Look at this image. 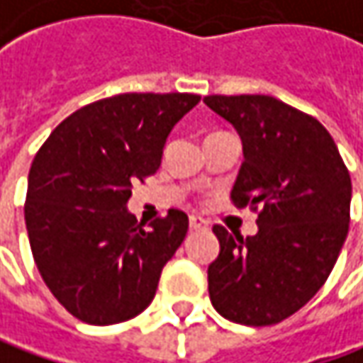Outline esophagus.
<instances>
[{"instance_id":"34e87169","label":"esophagus","mask_w":363,"mask_h":363,"mask_svg":"<svg viewBox=\"0 0 363 363\" xmlns=\"http://www.w3.org/2000/svg\"><path fill=\"white\" fill-rule=\"evenodd\" d=\"M189 225H191V229H207L209 223L203 217H199V215H191L189 217Z\"/></svg>"}]
</instances>
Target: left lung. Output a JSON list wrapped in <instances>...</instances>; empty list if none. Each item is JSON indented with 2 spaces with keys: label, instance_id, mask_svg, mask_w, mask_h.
Here are the masks:
<instances>
[{
  "label": "left lung",
  "instance_id": "obj_1",
  "mask_svg": "<svg viewBox=\"0 0 363 363\" xmlns=\"http://www.w3.org/2000/svg\"><path fill=\"white\" fill-rule=\"evenodd\" d=\"M203 101L242 138L233 203L260 207L256 235L213 228L221 247L207 270L213 307L233 323H280L317 294L337 262L350 229V172L323 125L286 103L270 95Z\"/></svg>",
  "mask_w": 363,
  "mask_h": 363
}]
</instances>
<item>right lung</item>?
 <instances>
[{"mask_svg":"<svg viewBox=\"0 0 363 363\" xmlns=\"http://www.w3.org/2000/svg\"><path fill=\"white\" fill-rule=\"evenodd\" d=\"M191 93H123L65 119L40 148L26 195V229L42 280L91 325L148 307L189 217L170 209L150 228L128 211L132 182L154 174L166 138L197 103Z\"/></svg>","mask_w":363,"mask_h":363,"instance_id":"add662e5","label":"right lung"}]
</instances>
